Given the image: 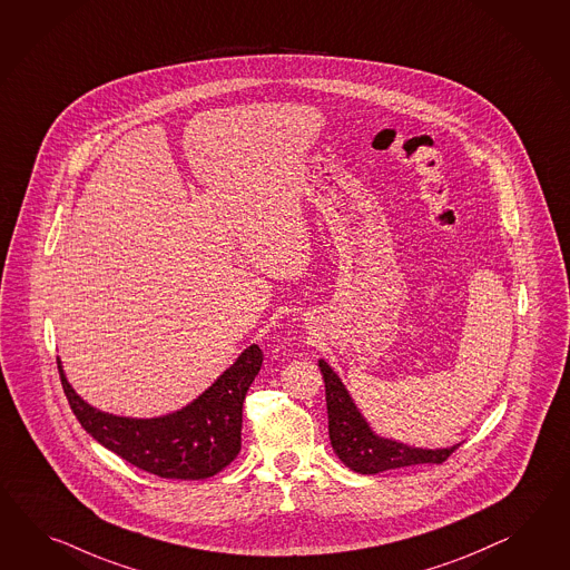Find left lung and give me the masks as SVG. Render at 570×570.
<instances>
[{"mask_svg":"<svg viewBox=\"0 0 570 570\" xmlns=\"http://www.w3.org/2000/svg\"><path fill=\"white\" fill-rule=\"evenodd\" d=\"M320 368L325 381L330 441L335 455L350 470L358 473H381L420 463H443L458 449L459 444L446 449H420L379 436L358 412L356 403L350 397L332 366L320 361Z\"/></svg>","mask_w":570,"mask_h":570,"instance_id":"1","label":"left lung"}]
</instances>
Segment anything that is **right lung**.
<instances>
[{
    "label": "right lung",
    "instance_id": "add662e5",
    "mask_svg": "<svg viewBox=\"0 0 570 570\" xmlns=\"http://www.w3.org/2000/svg\"><path fill=\"white\" fill-rule=\"evenodd\" d=\"M264 352L247 347L195 402L163 417L112 416L88 405L57 368L71 412L98 443L144 472L177 480H204L223 472L240 451L243 402L259 373Z\"/></svg>",
    "mask_w": 570,
    "mask_h": 570
}]
</instances>
